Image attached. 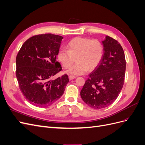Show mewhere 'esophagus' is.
<instances>
[{
  "mask_svg": "<svg viewBox=\"0 0 145 145\" xmlns=\"http://www.w3.org/2000/svg\"><path fill=\"white\" fill-rule=\"evenodd\" d=\"M76 77V76H69V80H72L73 79H74Z\"/></svg>",
  "mask_w": 145,
  "mask_h": 145,
  "instance_id": "34e87169",
  "label": "esophagus"
}]
</instances>
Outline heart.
Instances as JSON below:
<instances>
[{"label":"heart","mask_w":145,"mask_h":145,"mask_svg":"<svg viewBox=\"0 0 145 145\" xmlns=\"http://www.w3.org/2000/svg\"><path fill=\"white\" fill-rule=\"evenodd\" d=\"M67 49H60L57 58L63 67L68 68L75 62H77L69 68L67 72L72 75H80L88 70L92 71L97 67L103 55V46L97 39L77 37L70 41Z\"/></svg>","instance_id":"b5f03b06"}]
</instances>
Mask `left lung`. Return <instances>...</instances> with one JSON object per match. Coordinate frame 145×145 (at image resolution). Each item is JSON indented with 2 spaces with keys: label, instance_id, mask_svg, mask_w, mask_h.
Masks as SVG:
<instances>
[{
  "label": "left lung",
  "instance_id": "obj_1",
  "mask_svg": "<svg viewBox=\"0 0 145 145\" xmlns=\"http://www.w3.org/2000/svg\"><path fill=\"white\" fill-rule=\"evenodd\" d=\"M103 57L88 75L80 91L85 103L94 109H102L116 100L123 86L126 60L120 43L108 36L102 41Z\"/></svg>",
  "mask_w": 145,
  "mask_h": 145
}]
</instances>
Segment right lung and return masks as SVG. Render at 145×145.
I'll return each instance as SVG.
<instances>
[{"label": "right lung", "mask_w": 145, "mask_h": 145, "mask_svg": "<svg viewBox=\"0 0 145 145\" xmlns=\"http://www.w3.org/2000/svg\"><path fill=\"white\" fill-rule=\"evenodd\" d=\"M63 37L52 34L34 36L24 42L16 57V77L28 102L46 107L60 98L69 82L67 74L51 80L62 67L56 57Z\"/></svg>", "instance_id": "obj_1"}]
</instances>
